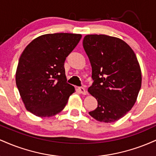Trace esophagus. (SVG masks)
Segmentation results:
<instances>
[{
  "label": "esophagus",
  "mask_w": 156,
  "mask_h": 156,
  "mask_svg": "<svg viewBox=\"0 0 156 156\" xmlns=\"http://www.w3.org/2000/svg\"><path fill=\"white\" fill-rule=\"evenodd\" d=\"M78 90H79V92L81 93L82 94H84V95L87 94V90H86L83 87H79V88H78Z\"/></svg>",
  "instance_id": "1"
}]
</instances>
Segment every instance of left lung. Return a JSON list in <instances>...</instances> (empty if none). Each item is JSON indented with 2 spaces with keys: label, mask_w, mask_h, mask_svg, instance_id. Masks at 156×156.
<instances>
[{
  "label": "left lung",
  "mask_w": 156,
  "mask_h": 156,
  "mask_svg": "<svg viewBox=\"0 0 156 156\" xmlns=\"http://www.w3.org/2000/svg\"><path fill=\"white\" fill-rule=\"evenodd\" d=\"M83 46L94 80L88 92L98 101V107L89 115L103 122L119 120L135 104L141 89L136 55L123 40L104 34L85 36Z\"/></svg>",
  "instance_id": "1"
}]
</instances>
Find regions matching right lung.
<instances>
[{
	"label": "right lung",
	"mask_w": 156,
	"mask_h": 156,
	"mask_svg": "<svg viewBox=\"0 0 156 156\" xmlns=\"http://www.w3.org/2000/svg\"><path fill=\"white\" fill-rule=\"evenodd\" d=\"M82 36L48 34L30 42L20 57L16 84L25 107L37 117L62 112L74 87L67 83L64 62Z\"/></svg>",
	"instance_id": "add662e5"
}]
</instances>
